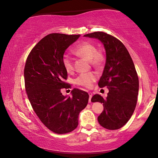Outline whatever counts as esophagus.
I'll return each mask as SVG.
<instances>
[{
    "label": "esophagus",
    "mask_w": 158,
    "mask_h": 158,
    "mask_svg": "<svg viewBox=\"0 0 158 158\" xmlns=\"http://www.w3.org/2000/svg\"><path fill=\"white\" fill-rule=\"evenodd\" d=\"M88 94H89V102H90L91 98L92 97V92H88Z\"/></svg>",
    "instance_id": "obj_1"
}]
</instances>
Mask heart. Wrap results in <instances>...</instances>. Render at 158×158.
Listing matches in <instances>:
<instances>
[{"label": "heart", "instance_id": "1", "mask_svg": "<svg viewBox=\"0 0 158 158\" xmlns=\"http://www.w3.org/2000/svg\"><path fill=\"white\" fill-rule=\"evenodd\" d=\"M73 52L78 56L85 58L90 61L94 66H100L103 62V56L100 52L97 51L96 46L89 42H84L79 44L73 49ZM63 65L67 72H71L73 70V60L68 55H64L62 59ZM97 76L93 73L81 74L75 79V83L85 88H91L96 81Z\"/></svg>", "mask_w": 158, "mask_h": 158}]
</instances>
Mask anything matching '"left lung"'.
Here are the masks:
<instances>
[{
	"label": "left lung",
	"instance_id": "left-lung-1",
	"mask_svg": "<svg viewBox=\"0 0 158 158\" xmlns=\"http://www.w3.org/2000/svg\"><path fill=\"white\" fill-rule=\"evenodd\" d=\"M84 37L98 39L106 50V65L98 85L107 86L109 92L106 98L97 94L91 99L103 103L98 121L106 129H118L130 119L136 106L139 81L134 64L125 45L114 37L99 31Z\"/></svg>",
	"mask_w": 158,
	"mask_h": 158
}]
</instances>
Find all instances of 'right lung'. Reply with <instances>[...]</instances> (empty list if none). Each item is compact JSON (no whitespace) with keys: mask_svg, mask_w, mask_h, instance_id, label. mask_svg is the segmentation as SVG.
I'll use <instances>...</instances> for the list:
<instances>
[{"mask_svg":"<svg viewBox=\"0 0 158 158\" xmlns=\"http://www.w3.org/2000/svg\"><path fill=\"white\" fill-rule=\"evenodd\" d=\"M80 35L51 33L37 44L27 59L24 77L26 92L34 112L51 131L63 134L78 126L79 113L88 105L89 94L75 88L72 97L64 96L61 88L67 71L64 54Z\"/></svg>","mask_w":158,"mask_h":158,"instance_id":"right-lung-1","label":"right lung"}]
</instances>
